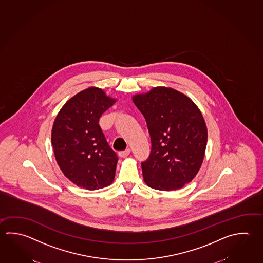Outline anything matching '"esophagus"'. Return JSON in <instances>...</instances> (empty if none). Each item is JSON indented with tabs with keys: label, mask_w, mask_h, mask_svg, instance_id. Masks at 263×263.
<instances>
[{
	"label": "esophagus",
	"mask_w": 263,
	"mask_h": 263,
	"mask_svg": "<svg viewBox=\"0 0 263 263\" xmlns=\"http://www.w3.org/2000/svg\"><path fill=\"white\" fill-rule=\"evenodd\" d=\"M129 154H130V149H126L125 151H122V152H119V156L124 158V157L128 156Z\"/></svg>",
	"instance_id": "esophagus-1"
}]
</instances>
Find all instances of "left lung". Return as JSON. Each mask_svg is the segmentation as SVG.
<instances>
[{
  "label": "left lung",
  "instance_id": "left-lung-1",
  "mask_svg": "<svg viewBox=\"0 0 263 263\" xmlns=\"http://www.w3.org/2000/svg\"><path fill=\"white\" fill-rule=\"evenodd\" d=\"M149 129L152 151L141 163L145 183L160 191L184 187L203 164L208 128L192 99L178 90L157 86L133 96Z\"/></svg>",
  "mask_w": 263,
  "mask_h": 263
}]
</instances>
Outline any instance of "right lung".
I'll return each instance as SVG.
<instances>
[{
  "label": "right lung",
  "mask_w": 263,
  "mask_h": 263,
  "mask_svg": "<svg viewBox=\"0 0 263 263\" xmlns=\"http://www.w3.org/2000/svg\"><path fill=\"white\" fill-rule=\"evenodd\" d=\"M115 102L101 88L88 87L69 99L55 117L51 133L55 161L78 187L99 190L114 181L118 157L99 121Z\"/></svg>",
  "instance_id": "add662e5"
}]
</instances>
